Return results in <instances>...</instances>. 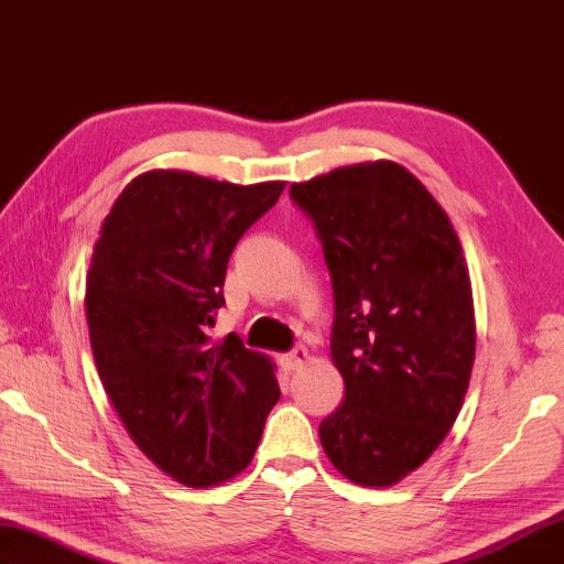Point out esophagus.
<instances>
[{"instance_id": "34e87169", "label": "esophagus", "mask_w": 564, "mask_h": 564, "mask_svg": "<svg viewBox=\"0 0 564 564\" xmlns=\"http://www.w3.org/2000/svg\"><path fill=\"white\" fill-rule=\"evenodd\" d=\"M307 358H310L307 348L305 346H297L291 352H285V356L281 358V362H283L285 370H297V368H303V365L307 362Z\"/></svg>"}]
</instances>
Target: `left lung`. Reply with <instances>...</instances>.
<instances>
[{"label":"left lung","instance_id":"8db88e82","mask_svg":"<svg viewBox=\"0 0 564 564\" xmlns=\"http://www.w3.org/2000/svg\"><path fill=\"white\" fill-rule=\"evenodd\" d=\"M334 285L332 360L346 397L319 425L332 464L387 488L447 437L476 358L462 242L421 180L391 161L291 185Z\"/></svg>","mask_w":564,"mask_h":564}]
</instances>
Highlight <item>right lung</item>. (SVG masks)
<instances>
[{"label": "right lung", "instance_id": "1", "mask_svg": "<svg viewBox=\"0 0 564 564\" xmlns=\"http://www.w3.org/2000/svg\"><path fill=\"white\" fill-rule=\"evenodd\" d=\"M283 187L151 170L117 196L90 257L86 322L100 382L139 449L189 488L245 470L281 397L267 356L208 329L226 305L235 245Z\"/></svg>", "mask_w": 564, "mask_h": 564}]
</instances>
